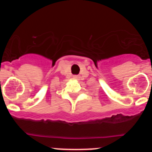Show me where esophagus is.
Returning a JSON list of instances; mask_svg holds the SVG:
<instances>
[{
    "label": "esophagus",
    "mask_w": 152,
    "mask_h": 152,
    "mask_svg": "<svg viewBox=\"0 0 152 152\" xmlns=\"http://www.w3.org/2000/svg\"><path fill=\"white\" fill-rule=\"evenodd\" d=\"M73 77H75V78H76V79H78V78H80V76H79V75H74Z\"/></svg>",
    "instance_id": "1"
}]
</instances>
